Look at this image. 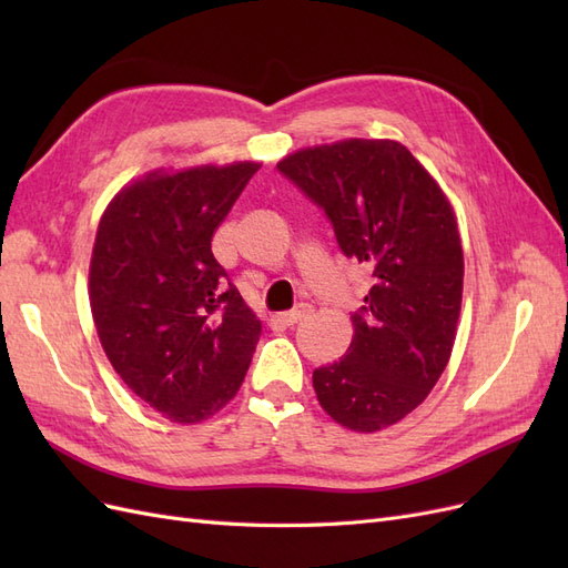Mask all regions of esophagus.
<instances>
[{"instance_id":"34e87169","label":"esophagus","mask_w":568,"mask_h":568,"mask_svg":"<svg viewBox=\"0 0 568 568\" xmlns=\"http://www.w3.org/2000/svg\"><path fill=\"white\" fill-rule=\"evenodd\" d=\"M311 315H313V307L307 305V303H301V305L294 307V311H288V313L280 315V320H282L286 326H294V324L303 322L305 317H311Z\"/></svg>"}]
</instances>
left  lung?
<instances>
[{
  "instance_id": "8db88e82",
  "label": "left lung",
  "mask_w": 568,
  "mask_h": 568,
  "mask_svg": "<svg viewBox=\"0 0 568 568\" xmlns=\"http://www.w3.org/2000/svg\"><path fill=\"white\" fill-rule=\"evenodd\" d=\"M277 168L329 215L341 251L372 272L346 355L315 369L313 388L343 428L382 432L419 407L450 363L464 284L453 203L395 140L307 146Z\"/></svg>"
}]
</instances>
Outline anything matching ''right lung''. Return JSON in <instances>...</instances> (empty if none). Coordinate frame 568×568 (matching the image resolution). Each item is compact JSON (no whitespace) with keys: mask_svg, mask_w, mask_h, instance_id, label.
I'll use <instances>...</instances> for the list:
<instances>
[{"mask_svg":"<svg viewBox=\"0 0 568 568\" xmlns=\"http://www.w3.org/2000/svg\"><path fill=\"white\" fill-rule=\"evenodd\" d=\"M257 161L159 168L99 220L90 261L97 334L120 379L173 424H199L244 384L263 324L211 242Z\"/></svg>","mask_w":568,"mask_h":568,"instance_id":"right-lung-1","label":"right lung"}]
</instances>
